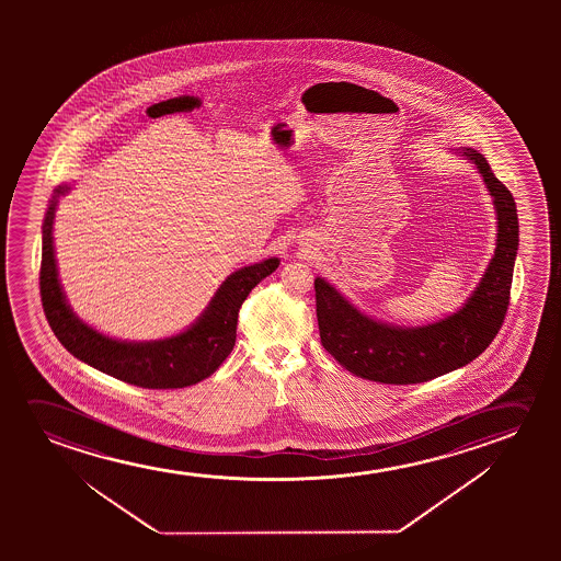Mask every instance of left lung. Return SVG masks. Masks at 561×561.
Masks as SVG:
<instances>
[{
  "label": "left lung",
  "instance_id": "8db88e82",
  "mask_svg": "<svg viewBox=\"0 0 561 561\" xmlns=\"http://www.w3.org/2000/svg\"><path fill=\"white\" fill-rule=\"evenodd\" d=\"M456 153L476 164L496 210V249L491 262L456 312L414 328L371 318L330 282L316 277V314L323 348L354 376L387 385L423 383L445 376L476 360L504 322L519 247L517 208L483 154L471 147L456 149Z\"/></svg>",
  "mask_w": 561,
  "mask_h": 561
}]
</instances>
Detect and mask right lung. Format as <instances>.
Masks as SVG:
<instances>
[{"mask_svg":"<svg viewBox=\"0 0 561 561\" xmlns=\"http://www.w3.org/2000/svg\"><path fill=\"white\" fill-rule=\"evenodd\" d=\"M70 190V184L55 187L42 224L39 293L55 337L78 360L144 389H182L213 376L236 345L239 308L254 285L279 266V259L270 256L236 270L216 289L199 318L176 335L154 341L108 337L78 318L59 279L54 245L55 210Z\"/></svg>","mask_w":561,"mask_h":561,"instance_id":"right-lung-1","label":"right lung"}]
</instances>
